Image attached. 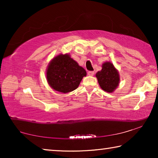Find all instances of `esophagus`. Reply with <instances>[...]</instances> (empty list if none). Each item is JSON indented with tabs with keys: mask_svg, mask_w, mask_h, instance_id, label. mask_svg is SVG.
<instances>
[{
	"mask_svg": "<svg viewBox=\"0 0 158 158\" xmlns=\"http://www.w3.org/2000/svg\"><path fill=\"white\" fill-rule=\"evenodd\" d=\"M94 74H95V73L93 71H89V73H88V74H89V76H93L94 75Z\"/></svg>",
	"mask_w": 158,
	"mask_h": 158,
	"instance_id": "obj_1",
	"label": "esophagus"
}]
</instances>
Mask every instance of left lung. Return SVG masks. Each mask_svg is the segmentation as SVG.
Returning a JSON list of instances; mask_svg holds the SVG:
<instances>
[{
	"mask_svg": "<svg viewBox=\"0 0 158 158\" xmlns=\"http://www.w3.org/2000/svg\"><path fill=\"white\" fill-rule=\"evenodd\" d=\"M95 77L101 89L106 92L113 93L119 85V73L111 62L104 63L102 69L96 73Z\"/></svg>",
	"mask_w": 158,
	"mask_h": 158,
	"instance_id": "left-lung-1",
	"label": "left lung"
}]
</instances>
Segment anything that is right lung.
Segmentation results:
<instances>
[{
	"instance_id": "right-lung-1",
	"label": "right lung",
	"mask_w": 158,
	"mask_h": 158,
	"mask_svg": "<svg viewBox=\"0 0 158 158\" xmlns=\"http://www.w3.org/2000/svg\"><path fill=\"white\" fill-rule=\"evenodd\" d=\"M86 72L69 53L52 58L46 69L48 84L56 91L67 93L77 89Z\"/></svg>"
}]
</instances>
